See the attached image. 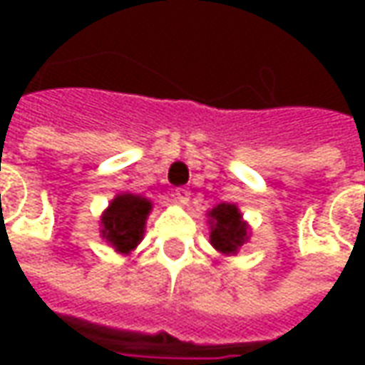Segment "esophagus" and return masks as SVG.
<instances>
[{
  "label": "esophagus",
  "mask_w": 365,
  "mask_h": 365,
  "mask_svg": "<svg viewBox=\"0 0 365 365\" xmlns=\"http://www.w3.org/2000/svg\"><path fill=\"white\" fill-rule=\"evenodd\" d=\"M190 190H185V187H178V190L174 191V199L175 203H180V205H185L187 201H190Z\"/></svg>",
  "instance_id": "obj_1"
}]
</instances>
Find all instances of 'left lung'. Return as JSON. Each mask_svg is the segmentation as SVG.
<instances>
[{
  "label": "left lung",
  "mask_w": 365,
  "mask_h": 365,
  "mask_svg": "<svg viewBox=\"0 0 365 365\" xmlns=\"http://www.w3.org/2000/svg\"><path fill=\"white\" fill-rule=\"evenodd\" d=\"M209 229L211 245L227 256H235L248 242V225L232 203H219L209 211Z\"/></svg>",
  "instance_id": "obj_1"
}]
</instances>
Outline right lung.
<instances>
[{"mask_svg": "<svg viewBox=\"0 0 365 365\" xmlns=\"http://www.w3.org/2000/svg\"><path fill=\"white\" fill-rule=\"evenodd\" d=\"M152 203L143 195L119 193L101 215V237L120 254L135 250L144 237Z\"/></svg>", "mask_w": 365, "mask_h": 365, "instance_id": "obj_1", "label": "right lung"}]
</instances>
